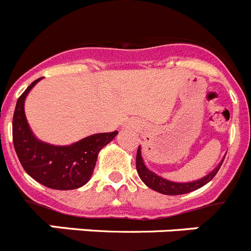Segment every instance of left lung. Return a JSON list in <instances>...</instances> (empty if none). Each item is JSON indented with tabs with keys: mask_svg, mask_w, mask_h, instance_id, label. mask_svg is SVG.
I'll use <instances>...</instances> for the list:
<instances>
[{
	"mask_svg": "<svg viewBox=\"0 0 251 251\" xmlns=\"http://www.w3.org/2000/svg\"><path fill=\"white\" fill-rule=\"evenodd\" d=\"M223 162L224 159L219 163V166H217L212 172H210L207 176L202 177V178L197 179V181H192V182H185V183L172 182V181L162 178V177L158 176V175L153 174L152 171H150L147 167H146L145 162H143V158H142V154H141V147H138V151H137V158H136V167H137V172H138V176L141 177L142 181H143L148 187L154 190V191L163 195H182V194H187V192L195 191V190H197V188L202 187V186H205L206 183L210 182V181L215 177V175L217 174V171L220 170Z\"/></svg>",
	"mask_w": 251,
	"mask_h": 251,
	"instance_id": "8db88e82",
	"label": "left lung"
}]
</instances>
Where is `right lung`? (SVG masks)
Here are the masks:
<instances>
[{"mask_svg": "<svg viewBox=\"0 0 251 251\" xmlns=\"http://www.w3.org/2000/svg\"><path fill=\"white\" fill-rule=\"evenodd\" d=\"M40 79L32 81L17 99L12 119L13 147L24 170L37 182L54 190L79 188L92 177L99 151L114 139L118 130L93 134L70 146L39 141L28 127L24 103Z\"/></svg>", "mask_w": 251, "mask_h": 251, "instance_id": "right-lung-1", "label": "right lung"}]
</instances>
